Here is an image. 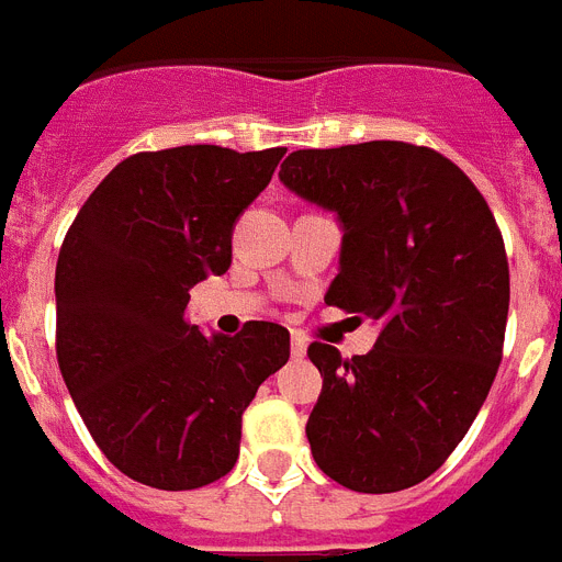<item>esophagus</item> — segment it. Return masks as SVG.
Wrapping results in <instances>:
<instances>
[{
    "mask_svg": "<svg viewBox=\"0 0 562 562\" xmlns=\"http://www.w3.org/2000/svg\"><path fill=\"white\" fill-rule=\"evenodd\" d=\"M290 351H293L295 359H302L307 353V339L302 334H293V342H290Z\"/></svg>",
    "mask_w": 562,
    "mask_h": 562,
    "instance_id": "1",
    "label": "esophagus"
}]
</instances>
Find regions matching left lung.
<instances>
[{
	"label": "left lung",
	"instance_id": "obj_1",
	"mask_svg": "<svg viewBox=\"0 0 562 562\" xmlns=\"http://www.w3.org/2000/svg\"><path fill=\"white\" fill-rule=\"evenodd\" d=\"M278 177L342 220L325 302L380 322L362 357L307 348L325 376L310 452L348 491H406L450 459L499 371L510 272L496 217L456 161L408 142L295 150Z\"/></svg>",
	"mask_w": 562,
	"mask_h": 562
}]
</instances>
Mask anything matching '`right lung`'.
Returning <instances> with one entry per match:
<instances>
[{
  "label": "right lung",
  "mask_w": 562,
  "mask_h": 562,
  "mask_svg": "<svg viewBox=\"0 0 562 562\" xmlns=\"http://www.w3.org/2000/svg\"><path fill=\"white\" fill-rule=\"evenodd\" d=\"M284 147L182 145L119 161L63 237L57 366L98 450L133 482L196 491L235 467L258 385L290 330L246 322L205 336L191 290L232 267V228Z\"/></svg>",
  "instance_id": "add662e5"
}]
</instances>
